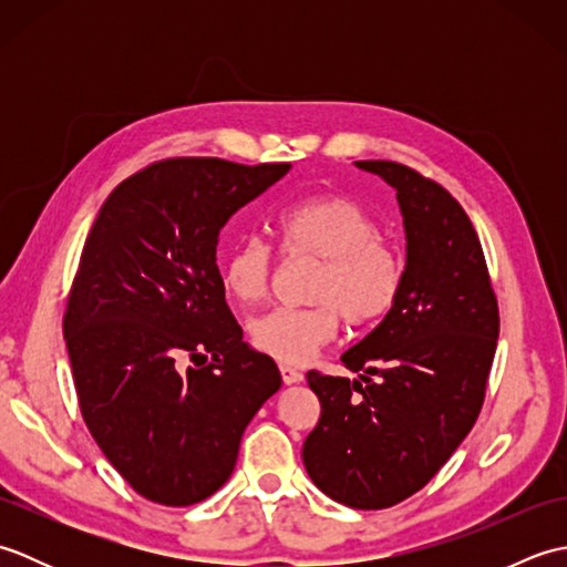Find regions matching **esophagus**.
I'll return each instance as SVG.
<instances>
[{"instance_id": "34e87169", "label": "esophagus", "mask_w": 567, "mask_h": 567, "mask_svg": "<svg viewBox=\"0 0 567 567\" xmlns=\"http://www.w3.org/2000/svg\"><path fill=\"white\" fill-rule=\"evenodd\" d=\"M280 375H282L285 384H297V382H302V380H305L302 370H297V368L287 365V363H282V365H280Z\"/></svg>"}]
</instances>
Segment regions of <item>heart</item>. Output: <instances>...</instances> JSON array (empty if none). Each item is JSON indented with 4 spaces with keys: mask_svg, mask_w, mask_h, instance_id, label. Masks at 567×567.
<instances>
[{
    "mask_svg": "<svg viewBox=\"0 0 567 567\" xmlns=\"http://www.w3.org/2000/svg\"><path fill=\"white\" fill-rule=\"evenodd\" d=\"M277 231L290 258H315L307 307H282L250 323V341L280 363H307L336 339L341 319L368 329L396 307L406 260L363 204L346 195H311L277 214ZM275 250L246 236L224 260V287L240 305H258L270 292Z\"/></svg>",
    "mask_w": 567,
    "mask_h": 567,
    "instance_id": "heart-1",
    "label": "heart"
}]
</instances>
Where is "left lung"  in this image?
<instances>
[{
  "instance_id": "8db88e82",
  "label": "left lung",
  "mask_w": 567,
  "mask_h": 567,
  "mask_svg": "<svg viewBox=\"0 0 567 567\" xmlns=\"http://www.w3.org/2000/svg\"><path fill=\"white\" fill-rule=\"evenodd\" d=\"M396 189L406 231L400 302L341 355L358 380L307 372L321 416L302 449L315 485L353 509L412 497L473 429L499 309L483 246L449 189L392 161H358Z\"/></svg>"
}]
</instances>
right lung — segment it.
Segmentation results:
<instances>
[{
  "mask_svg": "<svg viewBox=\"0 0 567 567\" xmlns=\"http://www.w3.org/2000/svg\"><path fill=\"white\" fill-rule=\"evenodd\" d=\"M290 163L167 158L118 185L84 240L63 333L80 412L118 475L165 507L207 499L280 390L244 341L216 265L231 216Z\"/></svg>",
  "mask_w": 567,
  "mask_h": 567,
  "instance_id": "add662e5",
  "label": "right lung"
}]
</instances>
